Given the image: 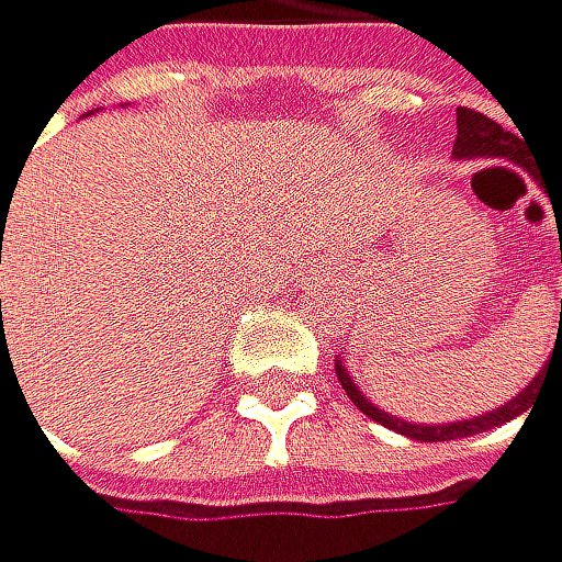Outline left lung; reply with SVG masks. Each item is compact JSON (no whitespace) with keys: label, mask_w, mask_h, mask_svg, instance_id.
<instances>
[{"label":"left lung","mask_w":562,"mask_h":562,"mask_svg":"<svg viewBox=\"0 0 562 562\" xmlns=\"http://www.w3.org/2000/svg\"><path fill=\"white\" fill-rule=\"evenodd\" d=\"M456 124H459V135H456V148L452 153L456 156H504V159H515V162H521V166H528L525 159H521V138L515 135V132H507V127H501L494 117H486V114H480V110H469V106H459V117H456ZM532 173V169H528ZM560 263H562V228H560ZM560 326H562V305H560ZM337 379H340V385H344V393H347V400L355 403L364 417H372V420H379L382 427H389V430H400V435H406V438H414V441H456V438H469V435H483V430H490V427H497V424H504V420H515L518 414H525L528 409V400L536 396V389H539V379L525 389V393H518L515 400H510L507 406H501V409H494V414H483V417H476V420H459V424H441V427H424V424H406V420H396V417H389V414H382L379 406H372L364 396H361V389L347 379V368H344V361L337 364Z\"/></svg>","instance_id":"8db88e82"}]
</instances>
